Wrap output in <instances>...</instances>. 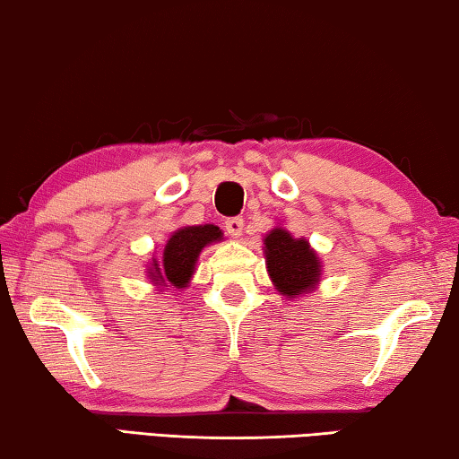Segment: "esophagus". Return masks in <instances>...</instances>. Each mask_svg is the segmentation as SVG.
<instances>
[{
  "label": "esophagus",
  "instance_id": "1",
  "mask_svg": "<svg viewBox=\"0 0 459 459\" xmlns=\"http://www.w3.org/2000/svg\"><path fill=\"white\" fill-rule=\"evenodd\" d=\"M224 229H227V232L230 237H235V238H238L243 235V230H245V221L241 216H232V218H227V221H224Z\"/></svg>",
  "mask_w": 459,
  "mask_h": 459
}]
</instances>
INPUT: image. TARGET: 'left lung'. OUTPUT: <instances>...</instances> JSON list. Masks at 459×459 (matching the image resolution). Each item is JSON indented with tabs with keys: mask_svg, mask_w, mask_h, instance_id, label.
Instances as JSON below:
<instances>
[{
	"mask_svg": "<svg viewBox=\"0 0 459 459\" xmlns=\"http://www.w3.org/2000/svg\"><path fill=\"white\" fill-rule=\"evenodd\" d=\"M265 257L272 281L288 298L308 292L321 278V261L308 241L294 238L283 229H275L265 237Z\"/></svg>",
	"mask_w": 459,
	"mask_h": 459,
	"instance_id": "8db88e82",
	"label": "left lung"
}]
</instances>
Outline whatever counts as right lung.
<instances>
[{
	"mask_svg": "<svg viewBox=\"0 0 459 459\" xmlns=\"http://www.w3.org/2000/svg\"><path fill=\"white\" fill-rule=\"evenodd\" d=\"M222 238V232L214 224H204V227H186L173 232L169 241L165 245L163 264H152L151 278L155 280L159 286L161 283H173L176 288H186L194 273L195 259H198L200 251L208 243H214Z\"/></svg>",
	"mask_w": 459,
	"mask_h": 459,
	"instance_id": "obj_1",
	"label": "right lung"
}]
</instances>
